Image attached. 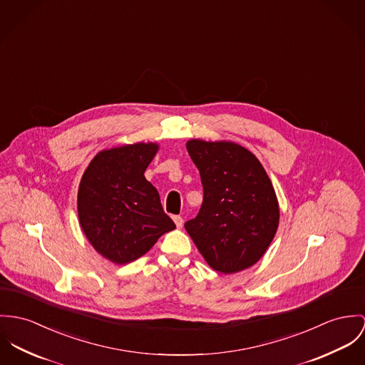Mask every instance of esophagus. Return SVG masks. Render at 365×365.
Returning <instances> with one entry per match:
<instances>
[{"label":"esophagus","instance_id":"1","mask_svg":"<svg viewBox=\"0 0 365 365\" xmlns=\"http://www.w3.org/2000/svg\"><path fill=\"white\" fill-rule=\"evenodd\" d=\"M173 220H174V223H175V226H177L178 229H181V227H182L184 220H182V217H181V216H173Z\"/></svg>","mask_w":365,"mask_h":365}]
</instances>
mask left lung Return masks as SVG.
<instances>
[{
  "instance_id": "left-lung-1",
  "label": "left lung",
  "mask_w": 365,
  "mask_h": 365,
  "mask_svg": "<svg viewBox=\"0 0 365 365\" xmlns=\"http://www.w3.org/2000/svg\"><path fill=\"white\" fill-rule=\"evenodd\" d=\"M203 200L184 226L212 269L229 274L257 264L279 225L277 198L259 160L232 142L192 139Z\"/></svg>"
}]
</instances>
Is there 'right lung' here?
<instances>
[{
  "mask_svg": "<svg viewBox=\"0 0 365 365\" xmlns=\"http://www.w3.org/2000/svg\"><path fill=\"white\" fill-rule=\"evenodd\" d=\"M156 152L155 143L103 150L81 180V227L95 250L114 264L133 262L175 229L158 190L143 175Z\"/></svg>",
  "mask_w": 365,
  "mask_h": 365,
  "instance_id": "1",
  "label": "right lung"
}]
</instances>
